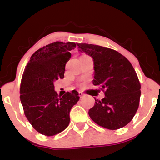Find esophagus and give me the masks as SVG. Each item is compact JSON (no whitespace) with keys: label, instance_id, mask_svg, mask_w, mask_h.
<instances>
[{"label":"esophagus","instance_id":"esophagus-1","mask_svg":"<svg viewBox=\"0 0 160 160\" xmlns=\"http://www.w3.org/2000/svg\"><path fill=\"white\" fill-rule=\"evenodd\" d=\"M78 94H79V96H80V98H82V97L84 96V94H83V93L82 92H79Z\"/></svg>","mask_w":160,"mask_h":160}]
</instances>
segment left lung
I'll return each mask as SVG.
<instances>
[{
  "mask_svg": "<svg viewBox=\"0 0 160 160\" xmlns=\"http://www.w3.org/2000/svg\"><path fill=\"white\" fill-rule=\"evenodd\" d=\"M81 52L92 57L93 84L104 92L102 100L95 99L89 115L95 123L111 130L124 127L138 108L141 83L133 66L117 51L98 45L78 43Z\"/></svg>",
  "mask_w": 160,
  "mask_h": 160,
  "instance_id": "obj_1",
  "label": "left lung"
}]
</instances>
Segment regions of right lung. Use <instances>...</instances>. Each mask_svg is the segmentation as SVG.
Returning <instances> with one entry per match:
<instances>
[{"instance_id": "right-lung-1", "label": "right lung", "mask_w": 160, "mask_h": 160, "mask_svg": "<svg viewBox=\"0 0 160 160\" xmlns=\"http://www.w3.org/2000/svg\"><path fill=\"white\" fill-rule=\"evenodd\" d=\"M77 44L56 41L40 48L32 55L20 84V100L24 113L33 128L47 136L65 130L70 122V111L80 99L78 92L64 95L54 90V82L64 78L70 51Z\"/></svg>"}]
</instances>
